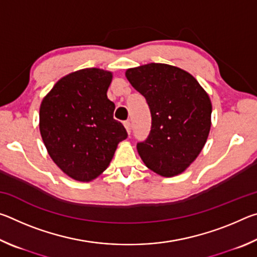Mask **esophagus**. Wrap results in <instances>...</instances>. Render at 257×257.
Wrapping results in <instances>:
<instances>
[{"instance_id":"obj_1","label":"esophagus","mask_w":257,"mask_h":257,"mask_svg":"<svg viewBox=\"0 0 257 257\" xmlns=\"http://www.w3.org/2000/svg\"><path fill=\"white\" fill-rule=\"evenodd\" d=\"M123 125H124L125 130H127V133H128V134H130V132H132V124H130L129 121H124V122H123Z\"/></svg>"}]
</instances>
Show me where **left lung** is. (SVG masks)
<instances>
[{"label": "left lung", "instance_id": "left-lung-1", "mask_svg": "<svg viewBox=\"0 0 257 257\" xmlns=\"http://www.w3.org/2000/svg\"><path fill=\"white\" fill-rule=\"evenodd\" d=\"M125 77L146 98L152 127L137 151L146 167L162 177L184 172L201 153L211 129L212 104L189 72L164 63L128 69Z\"/></svg>", "mask_w": 257, "mask_h": 257}]
</instances>
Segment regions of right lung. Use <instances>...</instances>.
Instances as JSON below:
<instances>
[{
    "label": "right lung",
    "instance_id": "obj_1",
    "mask_svg": "<svg viewBox=\"0 0 257 257\" xmlns=\"http://www.w3.org/2000/svg\"><path fill=\"white\" fill-rule=\"evenodd\" d=\"M112 72L87 68L61 78L43 98L40 132L54 163L78 181H92L108 167L120 142L122 123L106 92Z\"/></svg>",
    "mask_w": 257,
    "mask_h": 257
}]
</instances>
